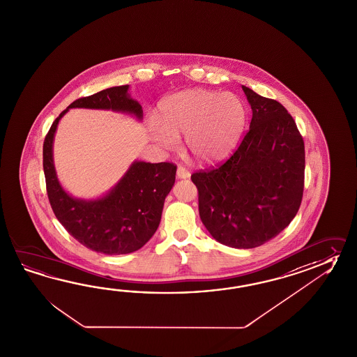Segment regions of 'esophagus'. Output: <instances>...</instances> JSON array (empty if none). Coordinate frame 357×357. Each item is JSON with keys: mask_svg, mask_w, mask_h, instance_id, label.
<instances>
[{"mask_svg": "<svg viewBox=\"0 0 357 357\" xmlns=\"http://www.w3.org/2000/svg\"><path fill=\"white\" fill-rule=\"evenodd\" d=\"M190 173L185 169V167H178L176 169V178L178 179H187V178H190Z\"/></svg>", "mask_w": 357, "mask_h": 357, "instance_id": "esophagus-1", "label": "esophagus"}]
</instances>
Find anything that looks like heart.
Listing matches in <instances>:
<instances>
[{
	"label": "heart",
	"mask_w": 357,
	"mask_h": 357,
	"mask_svg": "<svg viewBox=\"0 0 357 357\" xmlns=\"http://www.w3.org/2000/svg\"><path fill=\"white\" fill-rule=\"evenodd\" d=\"M247 107L233 93L187 89L160 103L150 123L152 138L167 150L184 133L185 149L199 162L224 159L236 149L246 129Z\"/></svg>",
	"instance_id": "b5f03b06"
}]
</instances>
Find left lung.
Instances as JSON below:
<instances>
[{"label":"left lung","instance_id":"1","mask_svg":"<svg viewBox=\"0 0 357 357\" xmlns=\"http://www.w3.org/2000/svg\"><path fill=\"white\" fill-rule=\"evenodd\" d=\"M250 130L222 165L193 173L199 218L225 246L254 248L288 227L301 205L305 144L282 103L242 86Z\"/></svg>","mask_w":357,"mask_h":357}]
</instances>
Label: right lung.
I'll list each match as a JSON object with an SVG mask.
<instances>
[{
    "label": "right lung",
    "mask_w": 357,
    "mask_h": 357,
    "mask_svg": "<svg viewBox=\"0 0 357 357\" xmlns=\"http://www.w3.org/2000/svg\"><path fill=\"white\" fill-rule=\"evenodd\" d=\"M129 86L103 89L70 103L56 118L43 143V170L48 199L57 220L83 246L105 255H126L144 246L159 228L162 207L175 182L170 162L133 161L105 196L83 199L70 196L56 175L54 137L69 109L111 110L142 120V106L128 93Z\"/></svg>",
    "instance_id": "obj_1"
}]
</instances>
